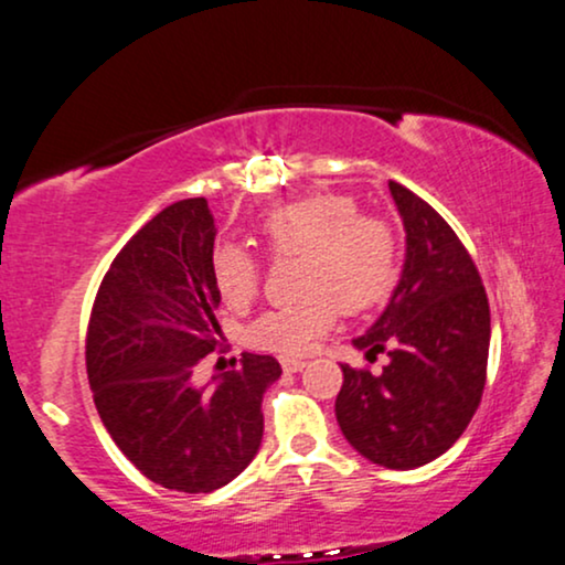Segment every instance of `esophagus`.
<instances>
[{"instance_id":"obj_1","label":"esophagus","mask_w":565,"mask_h":565,"mask_svg":"<svg viewBox=\"0 0 565 565\" xmlns=\"http://www.w3.org/2000/svg\"><path fill=\"white\" fill-rule=\"evenodd\" d=\"M280 363H282V371H288V373H298L306 369V361H298V358H282Z\"/></svg>"}]
</instances>
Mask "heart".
I'll return each instance as SVG.
<instances>
[{"mask_svg": "<svg viewBox=\"0 0 565 565\" xmlns=\"http://www.w3.org/2000/svg\"><path fill=\"white\" fill-rule=\"evenodd\" d=\"M259 236L273 256L298 254V292L303 298L262 313L248 342L280 355H303L334 324L340 306L358 311L390 290L394 236L384 220L361 215L348 194L321 192L292 200L262 220ZM212 280L233 309L259 292V265L244 248L217 246Z\"/></svg>", "mask_w": 565, "mask_h": 565, "instance_id": "b5f03b06", "label": "heart"}]
</instances>
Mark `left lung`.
I'll return each instance as SVG.
<instances>
[{
    "mask_svg": "<svg viewBox=\"0 0 565 565\" xmlns=\"http://www.w3.org/2000/svg\"><path fill=\"white\" fill-rule=\"evenodd\" d=\"M407 233L390 303L353 345L381 373L342 365L334 415L350 446L390 470L423 467L465 434L486 390L490 309L480 273L451 225L390 181Z\"/></svg>",
    "mask_w": 565,
    "mask_h": 565,
    "instance_id": "1",
    "label": "left lung"
}]
</instances>
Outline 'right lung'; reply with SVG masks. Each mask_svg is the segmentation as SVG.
Returning a JSON list of instances; mask_svg holds the SVG:
<instances>
[{
  "mask_svg": "<svg viewBox=\"0 0 565 565\" xmlns=\"http://www.w3.org/2000/svg\"><path fill=\"white\" fill-rule=\"evenodd\" d=\"M215 233L204 196L158 212L116 254L87 324L100 420L145 478L181 493H212L246 470L265 434L262 397L282 373L273 355L244 353L241 369L196 384L223 334Z\"/></svg>",
  "mask_w": 565,
  "mask_h": 565,
  "instance_id": "add662e5",
  "label": "right lung"
}]
</instances>
